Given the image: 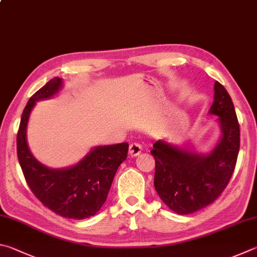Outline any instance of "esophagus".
<instances>
[{
    "instance_id": "1",
    "label": "esophagus",
    "mask_w": 257,
    "mask_h": 257,
    "mask_svg": "<svg viewBox=\"0 0 257 257\" xmlns=\"http://www.w3.org/2000/svg\"><path fill=\"white\" fill-rule=\"evenodd\" d=\"M142 151H143V148H142V146L138 143L130 144V146H129V155L132 156V157H135V156L139 155V154L142 153Z\"/></svg>"
}]
</instances>
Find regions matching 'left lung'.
I'll use <instances>...</instances> for the list:
<instances>
[{"mask_svg":"<svg viewBox=\"0 0 257 257\" xmlns=\"http://www.w3.org/2000/svg\"><path fill=\"white\" fill-rule=\"evenodd\" d=\"M209 113L217 115L220 137L207 154L160 139L151 151L155 158L154 186L162 201L179 214L193 213L212 203L234 173L239 152V124L230 95L220 83L213 86Z\"/></svg>","mask_w":257,"mask_h":257,"instance_id":"left-lung-1","label":"left lung"}]
</instances>
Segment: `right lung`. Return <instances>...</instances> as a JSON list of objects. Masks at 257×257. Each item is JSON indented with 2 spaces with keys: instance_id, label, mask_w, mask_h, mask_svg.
Instances as JSON below:
<instances>
[{
  "instance_id": "1",
  "label": "right lung",
  "mask_w": 257,
  "mask_h": 257,
  "mask_svg": "<svg viewBox=\"0 0 257 257\" xmlns=\"http://www.w3.org/2000/svg\"><path fill=\"white\" fill-rule=\"evenodd\" d=\"M63 86V78L54 77L28 101L17 137L18 158L28 185L44 206L65 218L86 219L103 206L115 172L127 158L129 145L93 147L80 162L64 169L41 164L28 146V121L37 102L50 99Z\"/></svg>"
}]
</instances>
